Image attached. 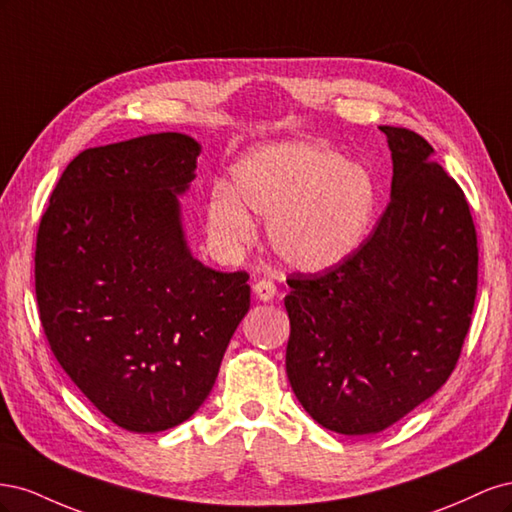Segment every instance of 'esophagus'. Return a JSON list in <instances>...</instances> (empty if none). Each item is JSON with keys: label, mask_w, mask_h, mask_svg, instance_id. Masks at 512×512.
<instances>
[{"label": "esophagus", "mask_w": 512, "mask_h": 512, "mask_svg": "<svg viewBox=\"0 0 512 512\" xmlns=\"http://www.w3.org/2000/svg\"><path fill=\"white\" fill-rule=\"evenodd\" d=\"M275 292H277V288H275V282L271 280V277H262V280H258L254 284V294L258 301H271L275 297Z\"/></svg>", "instance_id": "34e87169"}]
</instances>
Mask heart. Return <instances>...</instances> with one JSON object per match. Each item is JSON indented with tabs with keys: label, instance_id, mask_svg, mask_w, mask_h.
<instances>
[{
	"label": "heart",
	"instance_id": "heart-1",
	"mask_svg": "<svg viewBox=\"0 0 512 512\" xmlns=\"http://www.w3.org/2000/svg\"><path fill=\"white\" fill-rule=\"evenodd\" d=\"M378 205L369 170L335 151L286 141L247 151L205 203L211 243L224 252L256 239L250 210L267 220L273 252L301 271L342 265L363 245Z\"/></svg>",
	"mask_w": 512,
	"mask_h": 512
}]
</instances>
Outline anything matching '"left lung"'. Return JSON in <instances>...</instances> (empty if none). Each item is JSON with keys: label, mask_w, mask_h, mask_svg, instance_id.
<instances>
[{"label": "left lung", "mask_w": 512, "mask_h": 512, "mask_svg": "<svg viewBox=\"0 0 512 512\" xmlns=\"http://www.w3.org/2000/svg\"><path fill=\"white\" fill-rule=\"evenodd\" d=\"M391 203L367 241L324 273H290L286 374L316 423L378 433L453 374L478 284L476 228L463 190L408 128H380Z\"/></svg>", "instance_id": "1"}]
</instances>
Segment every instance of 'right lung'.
<instances>
[{
    "mask_svg": "<svg viewBox=\"0 0 512 512\" xmlns=\"http://www.w3.org/2000/svg\"><path fill=\"white\" fill-rule=\"evenodd\" d=\"M200 145L179 132L85 149L59 177L36 239L40 322L59 365L106 418L134 433L203 406L250 275L198 262L177 194Z\"/></svg>",
    "mask_w": 512,
    "mask_h": 512,
    "instance_id": "1",
    "label": "right lung"
}]
</instances>
